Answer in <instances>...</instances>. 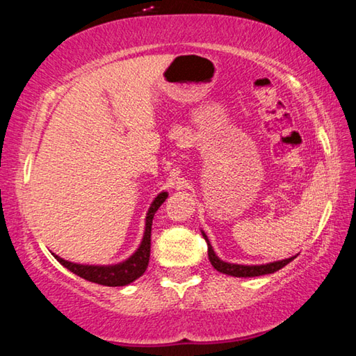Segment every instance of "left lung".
<instances>
[{
  "instance_id": "obj_1",
  "label": "left lung",
  "mask_w": 356,
  "mask_h": 356,
  "mask_svg": "<svg viewBox=\"0 0 356 356\" xmlns=\"http://www.w3.org/2000/svg\"><path fill=\"white\" fill-rule=\"evenodd\" d=\"M202 232V237L206 238L207 246H209V261L213 265L215 270H218L220 273H225L229 276H236V278H252V276H261V275H268L278 272L280 268L286 267L289 262H292L295 256L282 259V261H275L268 264H261V265H243V264H231L226 261H221V259L215 254V251L210 245L206 232Z\"/></svg>"
}]
</instances>
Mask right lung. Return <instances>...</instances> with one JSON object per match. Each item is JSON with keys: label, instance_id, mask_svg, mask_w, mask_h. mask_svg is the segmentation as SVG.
<instances>
[{"label": "right lung", "instance_id": "obj_1", "mask_svg": "<svg viewBox=\"0 0 356 356\" xmlns=\"http://www.w3.org/2000/svg\"><path fill=\"white\" fill-rule=\"evenodd\" d=\"M168 193L161 191L160 195H156L155 200L150 204V207L146 213V222H144V234L140 246L130 257L125 259L122 262L111 264V265H89V264H75L65 259L59 257L55 252H51L55 256L56 261L64 265L65 268L70 270L72 273H75L80 278L95 282L100 286H127L130 282L140 278V276L146 272L149 265L150 257V231H152V220L154 215L159 207L166 201Z\"/></svg>", "mask_w": 356, "mask_h": 356}]
</instances>
